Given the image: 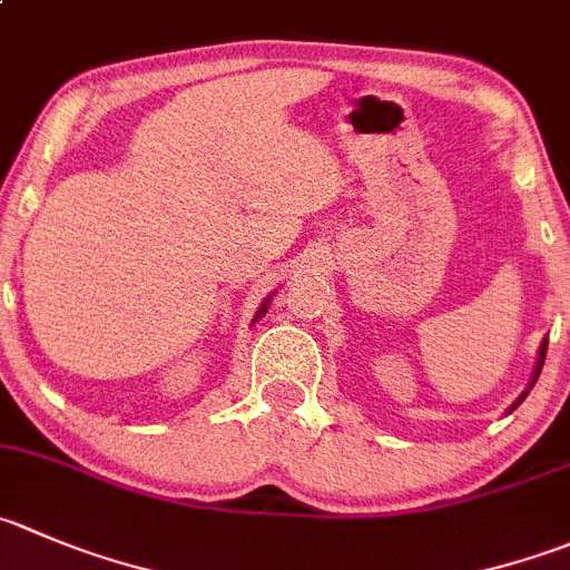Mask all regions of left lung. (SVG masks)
I'll return each mask as SVG.
<instances>
[{"label":"left lung","mask_w":570,"mask_h":570,"mask_svg":"<svg viewBox=\"0 0 570 570\" xmlns=\"http://www.w3.org/2000/svg\"><path fill=\"white\" fill-rule=\"evenodd\" d=\"M546 347H549V340H543V342H540V351H538V362H534V373H532V379H529V386H527V390H523V392H521V395H518V401H515V403H512V406H510V412H512V409H515V406H521V401H523V397H527V395H529V390H532V386H534V381H538L540 370H543V362H546Z\"/></svg>","instance_id":"obj_1"}]
</instances>
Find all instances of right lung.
<instances>
[{
  "mask_svg": "<svg viewBox=\"0 0 570 570\" xmlns=\"http://www.w3.org/2000/svg\"><path fill=\"white\" fill-rule=\"evenodd\" d=\"M273 295H275V292H269V295H267V297H264L262 308H258V312H256V317H253V323H256V320H258V317H262V314H267V306H269V297H273Z\"/></svg>",
  "mask_w": 570,
  "mask_h": 570,
  "instance_id": "obj_1",
  "label": "right lung"
}]
</instances>
